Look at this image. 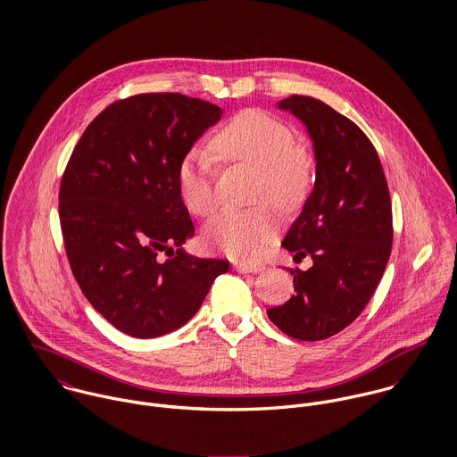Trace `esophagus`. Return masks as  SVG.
<instances>
[{
	"label": "esophagus",
	"instance_id": "1",
	"mask_svg": "<svg viewBox=\"0 0 457 457\" xmlns=\"http://www.w3.org/2000/svg\"><path fill=\"white\" fill-rule=\"evenodd\" d=\"M234 269L237 272H252V274H257L263 270V265L262 263H234Z\"/></svg>",
	"mask_w": 457,
	"mask_h": 457
}]
</instances>
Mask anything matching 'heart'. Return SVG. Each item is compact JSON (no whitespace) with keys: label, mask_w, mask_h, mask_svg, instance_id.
I'll return each mask as SVG.
<instances>
[{"label":"heart","mask_w":457,"mask_h":457,"mask_svg":"<svg viewBox=\"0 0 457 457\" xmlns=\"http://www.w3.org/2000/svg\"><path fill=\"white\" fill-rule=\"evenodd\" d=\"M212 153L228 163L259 169L255 200H270L283 209L299 205L310 190L313 165L294 130L281 120L257 109L237 112L214 131ZM214 163L207 151L188 149L179 160L176 183L188 211L209 216L218 207ZM276 232V216L267 205L248 211H225L205 228L204 241L237 261H255Z\"/></svg>","instance_id":"heart-1"}]
</instances>
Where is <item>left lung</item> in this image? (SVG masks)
I'll return each instance as SVG.
<instances>
[{"instance_id": "1", "label": "left lung", "mask_w": 457, "mask_h": 457, "mask_svg": "<svg viewBox=\"0 0 457 457\" xmlns=\"http://www.w3.org/2000/svg\"><path fill=\"white\" fill-rule=\"evenodd\" d=\"M308 129L317 179L283 246L306 255L308 270L290 269L294 290L267 317L290 337L327 339L350 326L375 294L392 248V205L378 153L366 133L322 100L292 95L278 104Z\"/></svg>"}]
</instances>
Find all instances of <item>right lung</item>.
Masks as SVG:
<instances>
[{
	"label": "right lung",
	"mask_w": 457,
	"mask_h": 457,
	"mask_svg": "<svg viewBox=\"0 0 457 457\" xmlns=\"http://www.w3.org/2000/svg\"><path fill=\"white\" fill-rule=\"evenodd\" d=\"M220 118L200 98L135 95L102 111L66 163L60 223L71 272L91 306L129 336L185 326L228 270L227 261L181 248L195 227L176 183L183 154Z\"/></svg>",
	"instance_id": "obj_1"
}]
</instances>
